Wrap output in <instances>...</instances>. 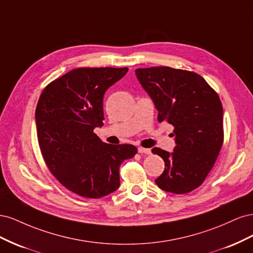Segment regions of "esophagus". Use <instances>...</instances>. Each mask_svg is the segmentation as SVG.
<instances>
[{
	"mask_svg": "<svg viewBox=\"0 0 253 253\" xmlns=\"http://www.w3.org/2000/svg\"><path fill=\"white\" fill-rule=\"evenodd\" d=\"M138 152L140 153V154H147V155H150L151 154V149H147V148H138Z\"/></svg>",
	"mask_w": 253,
	"mask_h": 253,
	"instance_id": "1",
	"label": "esophagus"
}]
</instances>
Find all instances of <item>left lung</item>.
Here are the masks:
<instances>
[{"label": "left lung", "instance_id": "obj_1", "mask_svg": "<svg viewBox=\"0 0 253 253\" xmlns=\"http://www.w3.org/2000/svg\"><path fill=\"white\" fill-rule=\"evenodd\" d=\"M137 79L158 111V121L174 126L172 153L153 149L165 162L155 179L167 192L185 194L200 187L216 162L224 141L223 105L196 73L168 66L137 68Z\"/></svg>", "mask_w": 253, "mask_h": 253}]
</instances>
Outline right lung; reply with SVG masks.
<instances>
[{
    "label": "right lung",
    "mask_w": 253,
    "mask_h": 253,
    "mask_svg": "<svg viewBox=\"0 0 253 253\" xmlns=\"http://www.w3.org/2000/svg\"><path fill=\"white\" fill-rule=\"evenodd\" d=\"M127 67H80L50 82L36 109L37 135L44 162L72 192L100 198L120 185L119 168L132 158V144H109L94 133L103 126V96Z\"/></svg>",
    "instance_id": "right-lung-1"
}]
</instances>
